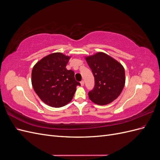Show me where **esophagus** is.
Here are the masks:
<instances>
[{
  "label": "esophagus",
  "mask_w": 160,
  "mask_h": 160,
  "mask_svg": "<svg viewBox=\"0 0 160 160\" xmlns=\"http://www.w3.org/2000/svg\"><path fill=\"white\" fill-rule=\"evenodd\" d=\"M80 83H81V86H83V85H84V84H85V83H84V81H81L80 82Z\"/></svg>",
  "instance_id": "34e87169"
}]
</instances>
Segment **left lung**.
Instances as JSON below:
<instances>
[{"mask_svg":"<svg viewBox=\"0 0 160 160\" xmlns=\"http://www.w3.org/2000/svg\"><path fill=\"white\" fill-rule=\"evenodd\" d=\"M95 79V86L89 92L93 103L107 105L117 99L124 88L125 77L122 65L109 55L99 52L85 57Z\"/></svg>","mask_w":160,"mask_h":160,"instance_id":"left-lung-1","label":"left lung"}]
</instances>
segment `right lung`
I'll return each instance as SVG.
<instances>
[{
  "label": "right lung",
  "mask_w": 160,
  "mask_h": 160,
  "mask_svg": "<svg viewBox=\"0 0 160 160\" xmlns=\"http://www.w3.org/2000/svg\"><path fill=\"white\" fill-rule=\"evenodd\" d=\"M70 58L61 52L51 53L32 68V88L43 102L51 107L61 108L69 103L76 87L81 85L75 79L74 72L66 69Z\"/></svg>",
  "instance_id": "add662e5"
}]
</instances>
